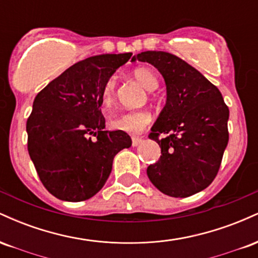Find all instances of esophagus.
<instances>
[{
  "mask_svg": "<svg viewBox=\"0 0 258 258\" xmlns=\"http://www.w3.org/2000/svg\"><path fill=\"white\" fill-rule=\"evenodd\" d=\"M142 143V138L139 137H133L132 138V147H137Z\"/></svg>",
  "mask_w": 258,
  "mask_h": 258,
  "instance_id": "obj_1",
  "label": "esophagus"
}]
</instances>
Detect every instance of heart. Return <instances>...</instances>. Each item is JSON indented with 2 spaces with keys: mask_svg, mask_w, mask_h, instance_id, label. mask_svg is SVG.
Returning <instances> with one entry per match:
<instances>
[{
  "mask_svg": "<svg viewBox=\"0 0 258 258\" xmlns=\"http://www.w3.org/2000/svg\"><path fill=\"white\" fill-rule=\"evenodd\" d=\"M133 76L136 80L143 86L148 91H154L158 88L159 81L153 72H150L147 68H137L133 70ZM115 97V80L110 78L106 80V82L103 86L102 92H100V100L102 104L110 106L114 102ZM152 121V115L147 110H131L122 112V114L116 115L110 120V126L114 130L127 132V133H139L143 131L146 127L149 125Z\"/></svg>",
  "mask_w": 258,
  "mask_h": 258,
  "instance_id": "1",
  "label": "heart"
}]
</instances>
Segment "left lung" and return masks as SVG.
Segmentation results:
<instances>
[{"label": "left lung", "mask_w": 258, "mask_h": 258, "mask_svg": "<svg viewBox=\"0 0 258 258\" xmlns=\"http://www.w3.org/2000/svg\"><path fill=\"white\" fill-rule=\"evenodd\" d=\"M147 61L161 74L166 104L149 138L161 148L147 174L161 193L186 198L212 183L228 144L229 109L220 90L184 60L162 51L142 52L132 61ZM162 134L164 137L159 139Z\"/></svg>", "instance_id": "obj_1"}]
</instances>
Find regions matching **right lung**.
<instances>
[{"instance_id":"1","label":"right lung","mask_w":258,"mask_h":258,"mask_svg":"<svg viewBox=\"0 0 258 258\" xmlns=\"http://www.w3.org/2000/svg\"><path fill=\"white\" fill-rule=\"evenodd\" d=\"M131 55L86 58L35 97L26 122L29 155L44 188L58 199L78 203L96 195L111 172L115 155L131 147L126 132L104 131L100 110L103 86Z\"/></svg>"}]
</instances>
